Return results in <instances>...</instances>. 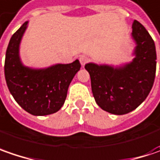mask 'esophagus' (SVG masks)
I'll list each match as a JSON object with an SVG mask.
<instances>
[{
  "instance_id": "obj_1",
  "label": "esophagus",
  "mask_w": 160,
  "mask_h": 160,
  "mask_svg": "<svg viewBox=\"0 0 160 160\" xmlns=\"http://www.w3.org/2000/svg\"><path fill=\"white\" fill-rule=\"evenodd\" d=\"M88 61H89V58L87 57V56H81L80 58V62L81 63V65H85Z\"/></svg>"
}]
</instances>
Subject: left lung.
Wrapping results in <instances>:
<instances>
[{
  "instance_id": "obj_1",
  "label": "left lung",
  "mask_w": 160,
  "mask_h": 160,
  "mask_svg": "<svg viewBox=\"0 0 160 160\" xmlns=\"http://www.w3.org/2000/svg\"><path fill=\"white\" fill-rule=\"evenodd\" d=\"M132 29V38L136 44L132 62L117 67L94 63L85 65L97 103L103 111L115 115L127 114L138 107L148 97L156 74L154 41L137 20H134Z\"/></svg>"
}]
</instances>
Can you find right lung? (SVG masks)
Returning a JSON list of instances; mask_svg holds the SVG:
<instances>
[{
    "label": "right lung",
    "instance_id": "1",
    "mask_svg": "<svg viewBox=\"0 0 160 160\" xmlns=\"http://www.w3.org/2000/svg\"><path fill=\"white\" fill-rule=\"evenodd\" d=\"M28 21L21 25L8 43L4 73L8 90L16 102L27 112L45 116L57 112L64 103L70 83L80 71L79 60L58 63L44 69L25 66L19 57V45Z\"/></svg>",
    "mask_w": 160,
    "mask_h": 160
}]
</instances>
